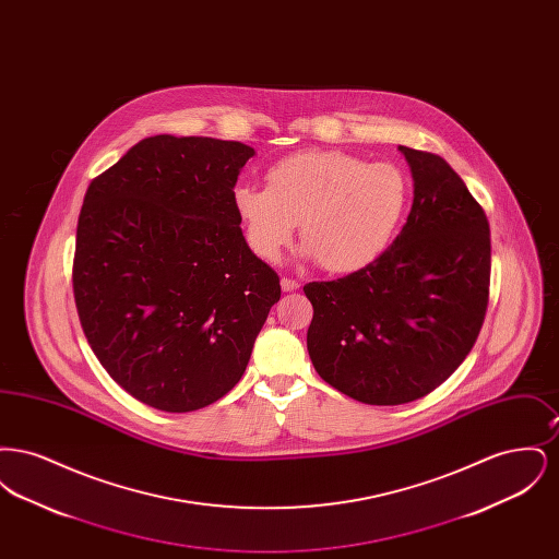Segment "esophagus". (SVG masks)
Masks as SVG:
<instances>
[{
    "label": "esophagus",
    "instance_id": "obj_1",
    "mask_svg": "<svg viewBox=\"0 0 559 559\" xmlns=\"http://www.w3.org/2000/svg\"><path fill=\"white\" fill-rule=\"evenodd\" d=\"M281 289L285 293L297 292V289H299V283L293 281V278H285V276H283V278H281Z\"/></svg>",
    "mask_w": 559,
    "mask_h": 559
}]
</instances>
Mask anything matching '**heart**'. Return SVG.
Returning <instances> with one entry per match:
<instances>
[{
  "label": "heart",
  "mask_w": 559,
  "mask_h": 559,
  "mask_svg": "<svg viewBox=\"0 0 559 559\" xmlns=\"http://www.w3.org/2000/svg\"><path fill=\"white\" fill-rule=\"evenodd\" d=\"M235 212L251 249L276 262L299 224L304 260L333 274L377 262L399 233L408 182L392 163H367L344 151H297L272 163L266 188L239 187Z\"/></svg>",
  "instance_id": "heart-1"
}]
</instances>
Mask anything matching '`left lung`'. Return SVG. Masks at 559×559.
Here are the masks:
<instances>
[{
  "instance_id": "1",
  "label": "left lung",
  "mask_w": 559,
  "mask_h": 559,
  "mask_svg": "<svg viewBox=\"0 0 559 559\" xmlns=\"http://www.w3.org/2000/svg\"><path fill=\"white\" fill-rule=\"evenodd\" d=\"M413 207L371 266L304 287L314 317L308 352L349 399L392 406L444 383L478 340L488 306L490 228L451 165L399 146Z\"/></svg>"
}]
</instances>
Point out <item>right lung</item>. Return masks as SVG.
Returning <instances> with one entry per match:
<instances>
[{
	"label": "right lung",
	"mask_w": 559,
	"mask_h": 559,
	"mask_svg": "<svg viewBox=\"0 0 559 559\" xmlns=\"http://www.w3.org/2000/svg\"><path fill=\"white\" fill-rule=\"evenodd\" d=\"M255 151L140 140L85 192L73 262L83 333L133 399L190 413L239 383L278 276L247 245L235 185Z\"/></svg>",
	"instance_id": "add662e5"
}]
</instances>
